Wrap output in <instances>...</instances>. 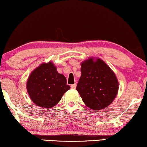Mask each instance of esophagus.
Segmentation results:
<instances>
[{
	"label": "esophagus",
	"mask_w": 147,
	"mask_h": 147,
	"mask_svg": "<svg viewBox=\"0 0 147 147\" xmlns=\"http://www.w3.org/2000/svg\"><path fill=\"white\" fill-rule=\"evenodd\" d=\"M71 89H75L76 88V84H75L71 85Z\"/></svg>",
	"instance_id": "obj_1"
}]
</instances>
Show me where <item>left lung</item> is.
Returning a JSON list of instances; mask_svg holds the SVG:
<instances>
[{"mask_svg":"<svg viewBox=\"0 0 147 147\" xmlns=\"http://www.w3.org/2000/svg\"><path fill=\"white\" fill-rule=\"evenodd\" d=\"M82 75L77 91L87 107L101 110L113 101L119 82L113 71L101 58H89L81 63Z\"/></svg>","mask_w":147,"mask_h":147,"instance_id":"obj_1","label":"left lung"}]
</instances>
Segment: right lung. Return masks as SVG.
<instances>
[{"instance_id":"right-lung-1","label":"right lung","mask_w":147,"mask_h":147,"mask_svg":"<svg viewBox=\"0 0 147 147\" xmlns=\"http://www.w3.org/2000/svg\"><path fill=\"white\" fill-rule=\"evenodd\" d=\"M66 78L59 74L54 63H42L30 74L26 89L30 98L38 107L49 109L54 107L70 89Z\"/></svg>"}]
</instances>
